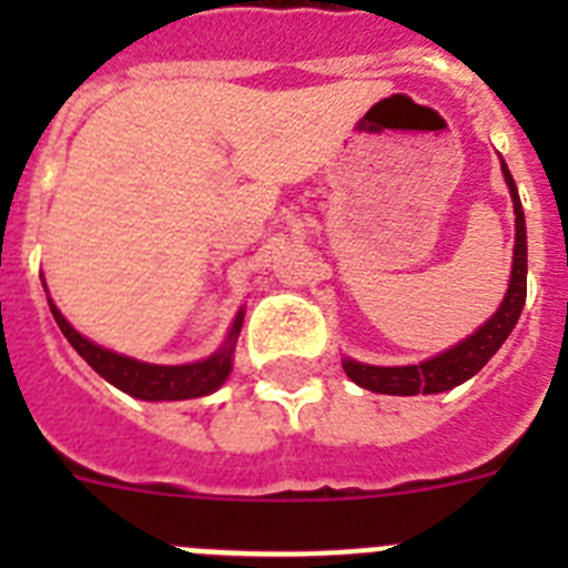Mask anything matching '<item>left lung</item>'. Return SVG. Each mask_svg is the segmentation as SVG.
<instances>
[{"label":"left lung","mask_w":568,"mask_h":568,"mask_svg":"<svg viewBox=\"0 0 568 568\" xmlns=\"http://www.w3.org/2000/svg\"><path fill=\"white\" fill-rule=\"evenodd\" d=\"M500 170H504V179L506 184H509L511 193V204H515V258H511L509 290H506V298L498 307V313L491 315L478 333L469 335L466 341H460L453 349H446V353L424 361V364L369 366L346 358L344 373L349 375L355 384L369 389V393L381 395L446 393V389H453V386L469 381L478 369H484L486 361L498 353L500 344L509 338V333L515 329V324H518L520 310H524L526 301V222L524 210H520V195L518 187H515V179H511L509 168H506L504 162H500Z\"/></svg>","instance_id":"obj_1"}]
</instances>
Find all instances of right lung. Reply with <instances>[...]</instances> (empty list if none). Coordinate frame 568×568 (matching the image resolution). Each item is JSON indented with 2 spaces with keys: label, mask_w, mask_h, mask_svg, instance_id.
I'll return each mask as SVG.
<instances>
[{
  "label": "right lung",
  "mask_w": 568,
  "mask_h": 568,
  "mask_svg": "<svg viewBox=\"0 0 568 568\" xmlns=\"http://www.w3.org/2000/svg\"><path fill=\"white\" fill-rule=\"evenodd\" d=\"M50 313H53V318H57L59 329H62L64 338L70 341V346H73V349H77L104 381H110L115 389H122V393L142 400H184L215 393V389L227 381L230 369H233L235 338H239L241 321H244V313L239 310L224 346L219 353L210 355L207 361L184 366H155L133 361L128 358V355L110 353V349H102V346H97L93 341L84 338V335H79L77 329L64 321V315L59 313L53 301H50Z\"/></svg>",
  "instance_id": "add662e5"
}]
</instances>
